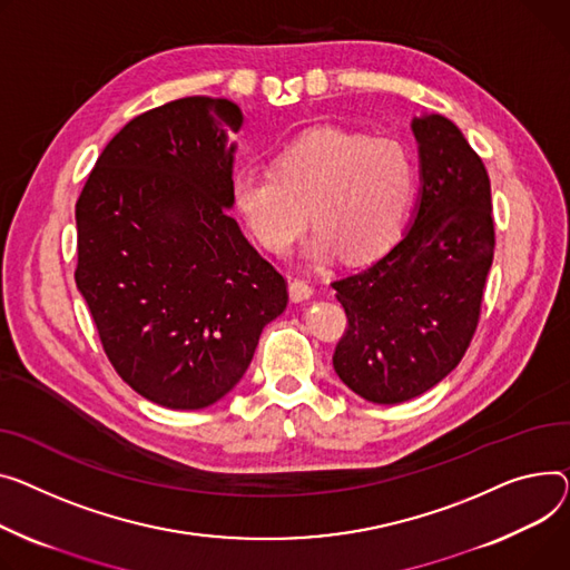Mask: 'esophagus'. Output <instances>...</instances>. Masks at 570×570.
<instances>
[{
	"instance_id": "esophagus-1",
	"label": "esophagus",
	"mask_w": 570,
	"mask_h": 570,
	"mask_svg": "<svg viewBox=\"0 0 570 570\" xmlns=\"http://www.w3.org/2000/svg\"><path fill=\"white\" fill-rule=\"evenodd\" d=\"M288 293H291V299H293V302H305V299H309V297L314 295V288H312V284L305 282V279H293V282L288 284Z\"/></svg>"
}]
</instances>
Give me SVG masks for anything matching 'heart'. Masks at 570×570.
<instances>
[{
	"label": "heart",
	"mask_w": 570,
	"mask_h": 570,
	"mask_svg": "<svg viewBox=\"0 0 570 570\" xmlns=\"http://www.w3.org/2000/svg\"><path fill=\"white\" fill-rule=\"evenodd\" d=\"M414 189L416 165L401 141L316 128L286 144L271 171H238L234 206L271 254H288L312 217L314 261L336 252L368 261L399 240Z\"/></svg>",
	"instance_id": "1"
}]
</instances>
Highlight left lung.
<instances>
[{
  "label": "left lung",
  "instance_id": "obj_1",
  "mask_svg": "<svg viewBox=\"0 0 570 570\" xmlns=\"http://www.w3.org/2000/svg\"><path fill=\"white\" fill-rule=\"evenodd\" d=\"M420 199L403 238L368 268L332 282L348 327L336 375L357 396L394 405L435 387L474 336L495 252L490 178L440 114L412 119Z\"/></svg>",
  "mask_w": 570,
  "mask_h": 570
}]
</instances>
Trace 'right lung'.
I'll return each instance as SVG.
<instances>
[{"label":"right lung","mask_w":570,"mask_h":570,"mask_svg":"<svg viewBox=\"0 0 570 570\" xmlns=\"http://www.w3.org/2000/svg\"><path fill=\"white\" fill-rule=\"evenodd\" d=\"M240 126L226 98L148 109L111 137L75 206V284L105 355L171 410L229 394L288 302L286 279L229 215Z\"/></svg>","instance_id":"add662e5"}]
</instances>
